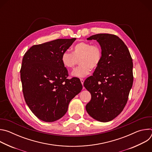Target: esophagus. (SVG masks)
Masks as SVG:
<instances>
[{"instance_id":"34e87169","label":"esophagus","mask_w":152,"mask_h":152,"mask_svg":"<svg viewBox=\"0 0 152 152\" xmlns=\"http://www.w3.org/2000/svg\"><path fill=\"white\" fill-rule=\"evenodd\" d=\"M80 82H81L82 85H83V82H84V79H80ZM83 88H84V87H83Z\"/></svg>"}]
</instances>
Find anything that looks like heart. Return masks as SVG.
<instances>
[{"label": "heart", "mask_w": 152, "mask_h": 152, "mask_svg": "<svg viewBox=\"0 0 152 152\" xmlns=\"http://www.w3.org/2000/svg\"><path fill=\"white\" fill-rule=\"evenodd\" d=\"M61 62L67 69H72L78 63L80 66L72 73V76L84 77L88 75L91 70L96 69L102 59V51L97 45L88 42H79L72 48V53L65 51L61 55Z\"/></svg>", "instance_id": "heart-1"}]
</instances>
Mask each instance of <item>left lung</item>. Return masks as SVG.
<instances>
[{
  "instance_id": "left-lung-1",
  "label": "left lung",
  "mask_w": 152,
  "mask_h": 152,
  "mask_svg": "<svg viewBox=\"0 0 152 152\" xmlns=\"http://www.w3.org/2000/svg\"><path fill=\"white\" fill-rule=\"evenodd\" d=\"M87 39L99 43L102 59L93 76L83 83L91 94L86 110L94 119L107 122L118 116L127 103L134 80L132 59L124 42L117 35L99 34Z\"/></svg>"
}]
</instances>
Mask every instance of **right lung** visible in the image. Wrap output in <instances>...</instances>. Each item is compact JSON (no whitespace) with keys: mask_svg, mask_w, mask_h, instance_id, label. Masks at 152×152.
<instances>
[{"mask_svg":"<svg viewBox=\"0 0 152 152\" xmlns=\"http://www.w3.org/2000/svg\"><path fill=\"white\" fill-rule=\"evenodd\" d=\"M75 40L57 39L34 45L23 58L20 78L24 98L42 121L53 122L62 117L71 100L82 89L79 79H67L68 71L61 59Z\"/></svg>","mask_w":152,"mask_h":152,"instance_id":"obj_1","label":"right lung"}]
</instances>
